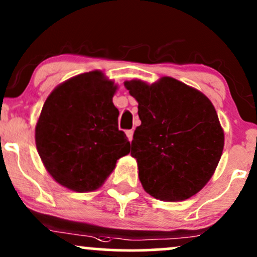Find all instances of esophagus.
<instances>
[{
	"label": "esophagus",
	"mask_w": 257,
	"mask_h": 257,
	"mask_svg": "<svg viewBox=\"0 0 257 257\" xmlns=\"http://www.w3.org/2000/svg\"><path fill=\"white\" fill-rule=\"evenodd\" d=\"M125 134H126V137H128V140L132 141L133 140V134H134V132H133V131H126Z\"/></svg>",
	"instance_id": "1"
}]
</instances>
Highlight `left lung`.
Listing matches in <instances>:
<instances>
[{
    "mask_svg": "<svg viewBox=\"0 0 257 257\" xmlns=\"http://www.w3.org/2000/svg\"><path fill=\"white\" fill-rule=\"evenodd\" d=\"M124 85L139 102L141 124L131 155L144 190L168 202L198 193L213 176L225 143L210 100L172 77L151 85L133 79Z\"/></svg>",
    "mask_w": 257,
    "mask_h": 257,
    "instance_id": "obj_1",
    "label": "left lung"
}]
</instances>
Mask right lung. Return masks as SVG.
Instances as JSON below:
<instances>
[{
    "label": "right lung",
    "mask_w": 257,
    "mask_h": 257,
    "mask_svg": "<svg viewBox=\"0 0 257 257\" xmlns=\"http://www.w3.org/2000/svg\"><path fill=\"white\" fill-rule=\"evenodd\" d=\"M117 85L101 71L67 79L49 94L35 129L47 172L76 192L95 191L131 152L119 112L112 102Z\"/></svg>",
    "instance_id": "add662e5"
}]
</instances>
